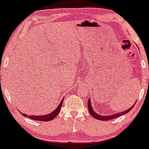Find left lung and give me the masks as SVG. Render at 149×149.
Instances as JSON below:
<instances>
[{"label":"left lung","instance_id":"8db88e82","mask_svg":"<svg viewBox=\"0 0 149 149\" xmlns=\"http://www.w3.org/2000/svg\"><path fill=\"white\" fill-rule=\"evenodd\" d=\"M134 105H135V104H134ZM134 105L133 106H131L130 108H128V110H126V111L121 112V113L113 114V115H100V114L97 113L96 112L94 111V110H93V107H92V105H91V99H89L88 102V111H89L90 114H91V115L93 117H94V118L99 119V120H102V121L110 120V119L117 118V117L121 116V115H124V114L128 113V112H129L132 109V108H133Z\"/></svg>","mask_w":149,"mask_h":149}]
</instances>
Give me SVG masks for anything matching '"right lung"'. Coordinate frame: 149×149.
I'll return each mask as SVG.
<instances>
[{
  "label": "right lung",
  "mask_w": 149,
  "mask_h": 149,
  "mask_svg": "<svg viewBox=\"0 0 149 149\" xmlns=\"http://www.w3.org/2000/svg\"><path fill=\"white\" fill-rule=\"evenodd\" d=\"M63 100H64V98L62 99L61 101L60 104H58V106H57V108H56L54 111H52V113L47 114V115H27L26 114L22 113H21V112H20V113H21L22 114V115H23L24 117H28V118H30V119H34V120L41 121V122H48V121H51V120H52L53 119H54L55 117H56V115H58V113H59L61 108L62 104H63Z\"/></svg>",
  "instance_id": "add662e5"
}]
</instances>
